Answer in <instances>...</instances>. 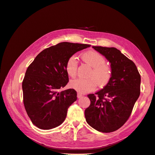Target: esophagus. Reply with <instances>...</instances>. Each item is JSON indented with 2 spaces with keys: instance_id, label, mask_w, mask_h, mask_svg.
Listing matches in <instances>:
<instances>
[{
  "instance_id": "34e87169",
  "label": "esophagus",
  "mask_w": 155,
  "mask_h": 155,
  "mask_svg": "<svg viewBox=\"0 0 155 155\" xmlns=\"http://www.w3.org/2000/svg\"><path fill=\"white\" fill-rule=\"evenodd\" d=\"M83 96H82V95L81 94H79V93H78L77 94V97L78 98H81V97H82Z\"/></svg>"
}]
</instances>
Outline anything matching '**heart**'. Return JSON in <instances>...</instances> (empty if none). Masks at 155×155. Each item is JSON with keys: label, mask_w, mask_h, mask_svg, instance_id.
<instances>
[{"label": "heart", "mask_w": 155, "mask_h": 155, "mask_svg": "<svg viewBox=\"0 0 155 155\" xmlns=\"http://www.w3.org/2000/svg\"><path fill=\"white\" fill-rule=\"evenodd\" d=\"M83 61L93 67L90 73V78H76L70 82L71 88L81 94L92 92L96 89L97 84L105 86L108 84L112 75L110 67L106 64V59L97 51H89L82 55ZM78 60L76 56L71 55L65 63V71L69 77L74 78L77 75Z\"/></svg>", "instance_id": "heart-1"}]
</instances>
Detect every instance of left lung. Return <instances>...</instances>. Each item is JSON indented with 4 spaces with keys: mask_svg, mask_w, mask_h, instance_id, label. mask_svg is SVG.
Returning a JSON list of instances; mask_svg holds the SVG:
<instances>
[{
    "mask_svg": "<svg viewBox=\"0 0 155 155\" xmlns=\"http://www.w3.org/2000/svg\"><path fill=\"white\" fill-rule=\"evenodd\" d=\"M110 63L109 83L88 97L84 114L87 123L99 132L109 133L124 124L140 95L141 76L135 63L115 48L92 46Z\"/></svg>",
    "mask_w": 155,
    "mask_h": 155,
    "instance_id": "1",
    "label": "left lung"
}]
</instances>
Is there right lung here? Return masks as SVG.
Returning <instances> with one entry per match:
<instances>
[{"instance_id": "right-lung-1", "label": "right lung", "mask_w": 155, "mask_h": 155, "mask_svg": "<svg viewBox=\"0 0 155 155\" xmlns=\"http://www.w3.org/2000/svg\"><path fill=\"white\" fill-rule=\"evenodd\" d=\"M90 45L63 42L39 53L27 68L22 82L23 104L34 125L40 129L55 128L65 120L67 109L77 99V92H59L69 82L65 63Z\"/></svg>"}]
</instances>
